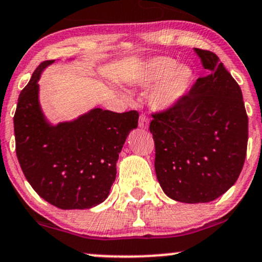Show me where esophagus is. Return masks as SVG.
<instances>
[{
	"mask_svg": "<svg viewBox=\"0 0 262 262\" xmlns=\"http://www.w3.org/2000/svg\"><path fill=\"white\" fill-rule=\"evenodd\" d=\"M148 125H149V120H148V116L144 115V114H141L140 115V121H138V126H140L142 130H146V128H148Z\"/></svg>",
	"mask_w": 262,
	"mask_h": 262,
	"instance_id": "34e87169",
	"label": "esophagus"
}]
</instances>
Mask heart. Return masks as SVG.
Wrapping results in <instances>:
<instances>
[{
	"label": "heart",
	"instance_id": "obj_1",
	"mask_svg": "<svg viewBox=\"0 0 262 262\" xmlns=\"http://www.w3.org/2000/svg\"><path fill=\"white\" fill-rule=\"evenodd\" d=\"M193 73L190 67L178 64L171 57H156L143 64L136 78L137 85L152 88L149 101L156 109H170L190 91Z\"/></svg>",
	"mask_w": 262,
	"mask_h": 262
}]
</instances>
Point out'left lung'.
Returning a JSON list of instances; mask_svg holds the SVG:
<instances>
[{
	"label": "left lung",
	"mask_w": 262,
	"mask_h": 262,
	"mask_svg": "<svg viewBox=\"0 0 262 262\" xmlns=\"http://www.w3.org/2000/svg\"><path fill=\"white\" fill-rule=\"evenodd\" d=\"M195 51L210 73L149 124L157 179L169 198L186 204L213 201L234 185L248 147L241 87L214 52Z\"/></svg>",
	"instance_id": "8db88e82"
}]
</instances>
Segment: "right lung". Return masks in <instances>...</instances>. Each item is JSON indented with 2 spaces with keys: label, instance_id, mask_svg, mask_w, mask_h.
Wrapping results in <instances>:
<instances>
[{
  "label": "right lung",
  "instance_id": "obj_1",
  "mask_svg": "<svg viewBox=\"0 0 262 262\" xmlns=\"http://www.w3.org/2000/svg\"><path fill=\"white\" fill-rule=\"evenodd\" d=\"M36 67L21 89L13 118L15 153L28 183L40 198L61 210H84L107 198L126 137L138 113L91 110L75 121L51 126L40 109Z\"/></svg>",
  "mask_w": 262,
  "mask_h": 262
}]
</instances>
